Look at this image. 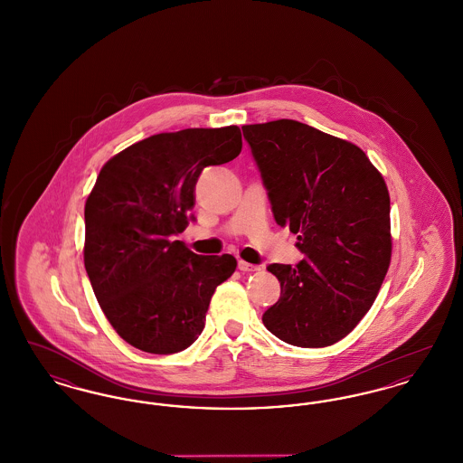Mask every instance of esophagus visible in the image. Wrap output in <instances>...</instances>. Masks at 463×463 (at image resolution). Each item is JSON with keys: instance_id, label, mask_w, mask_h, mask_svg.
Segmentation results:
<instances>
[{"instance_id": "esophagus-1", "label": "esophagus", "mask_w": 463, "mask_h": 463, "mask_svg": "<svg viewBox=\"0 0 463 463\" xmlns=\"http://www.w3.org/2000/svg\"><path fill=\"white\" fill-rule=\"evenodd\" d=\"M238 269L242 270V272H253V270H259V265L248 264L244 260H240L238 262Z\"/></svg>"}]
</instances>
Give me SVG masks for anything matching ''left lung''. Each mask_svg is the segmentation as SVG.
Returning a JSON list of instances; mask_svg holds the SVG:
<instances>
[{
  "mask_svg": "<svg viewBox=\"0 0 463 463\" xmlns=\"http://www.w3.org/2000/svg\"><path fill=\"white\" fill-rule=\"evenodd\" d=\"M278 225L304 260L267 265L281 283L265 328L297 347L342 340L370 310L391 264V199L351 142L293 119L242 127Z\"/></svg>",
  "mask_w": 463,
  "mask_h": 463,
  "instance_id": "left-lung-1",
  "label": "left lung"
}]
</instances>
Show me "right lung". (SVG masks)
Returning a JSON list of instances; mask_svg holds the SVG:
<instances>
[{
	"mask_svg": "<svg viewBox=\"0 0 463 463\" xmlns=\"http://www.w3.org/2000/svg\"><path fill=\"white\" fill-rule=\"evenodd\" d=\"M241 130L159 133L109 159L85 204V269L116 333L151 354L198 340L215 288L232 276V255H198L175 240L189 222L206 166L241 153Z\"/></svg>",
	"mask_w": 463,
	"mask_h": 463,
	"instance_id": "obj_1",
	"label": "right lung"
}]
</instances>
